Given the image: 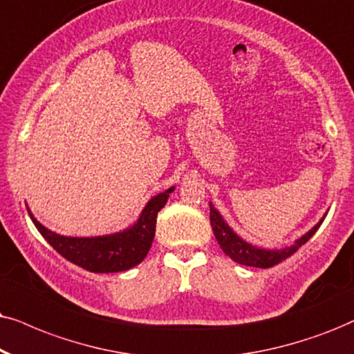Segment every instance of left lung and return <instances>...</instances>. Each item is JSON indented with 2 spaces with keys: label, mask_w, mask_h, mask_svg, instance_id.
Returning a JSON list of instances; mask_svg holds the SVG:
<instances>
[{
  "label": "left lung",
  "mask_w": 354,
  "mask_h": 354,
  "mask_svg": "<svg viewBox=\"0 0 354 354\" xmlns=\"http://www.w3.org/2000/svg\"><path fill=\"white\" fill-rule=\"evenodd\" d=\"M324 218L317 223L314 229L308 230L302 239H299L292 247L284 250H261L247 243V241L241 240L239 235L234 234V230L223 222L221 214H218L217 210L214 209V205L210 204V225H212L214 235H216L223 253H225L227 257H230L234 261L240 263V265L253 268H271L279 265L281 261H284V259L289 258L290 254L296 253L299 247H302L304 243H307V241L312 239V235L319 230Z\"/></svg>",
  "instance_id": "8db88e82"
}]
</instances>
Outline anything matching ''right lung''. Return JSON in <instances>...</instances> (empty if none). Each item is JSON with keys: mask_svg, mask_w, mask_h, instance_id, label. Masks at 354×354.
<instances>
[{"mask_svg": "<svg viewBox=\"0 0 354 354\" xmlns=\"http://www.w3.org/2000/svg\"><path fill=\"white\" fill-rule=\"evenodd\" d=\"M173 189L174 187H169L168 191L151 198L142 210L138 222L129 230L115 235L96 236V239H73V236L57 235L40 225L32 214L29 210L28 212L35 229L42 234L44 239L73 265L91 272H118L131 270L144 261L155 236L156 216L165 207Z\"/></svg>", "mask_w": 354, "mask_h": 354, "instance_id": "add662e5", "label": "right lung"}]
</instances>
